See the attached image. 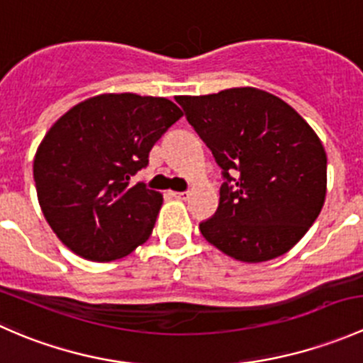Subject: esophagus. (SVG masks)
Listing matches in <instances>:
<instances>
[{
	"mask_svg": "<svg viewBox=\"0 0 363 363\" xmlns=\"http://www.w3.org/2000/svg\"><path fill=\"white\" fill-rule=\"evenodd\" d=\"M174 199H179V200H188L189 199V191H172L170 193Z\"/></svg>",
	"mask_w": 363,
	"mask_h": 363,
	"instance_id": "34e87169",
	"label": "esophagus"
}]
</instances>
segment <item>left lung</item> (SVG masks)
<instances>
[{
	"label": "left lung",
	"mask_w": 363,
	"mask_h": 363,
	"mask_svg": "<svg viewBox=\"0 0 363 363\" xmlns=\"http://www.w3.org/2000/svg\"><path fill=\"white\" fill-rule=\"evenodd\" d=\"M225 182L200 232L246 263L284 255L316 221L327 195V152L288 104L256 87L175 98Z\"/></svg>",
	"instance_id": "left-lung-1"
}]
</instances>
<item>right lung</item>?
<instances>
[{"label": "right lung", "mask_w": 363, "mask_h": 363, "mask_svg": "<svg viewBox=\"0 0 363 363\" xmlns=\"http://www.w3.org/2000/svg\"><path fill=\"white\" fill-rule=\"evenodd\" d=\"M181 117L167 98L108 93L52 124L36 149L33 175L43 216L68 250L112 262L151 237L163 196L131 177Z\"/></svg>", "instance_id": "1"}]
</instances>
